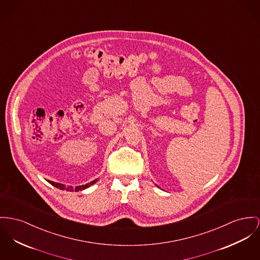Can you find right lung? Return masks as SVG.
Returning a JSON list of instances; mask_svg holds the SVG:
<instances>
[{
  "mask_svg": "<svg viewBox=\"0 0 260 260\" xmlns=\"http://www.w3.org/2000/svg\"><path fill=\"white\" fill-rule=\"evenodd\" d=\"M98 180H99V178H96V179L90 181L89 183H87V184H85V185H80V186H76V187H73V186H71V185L66 186V185H64V184H62V183L54 182V181H51V180H47V181H48L50 184H52L53 186H55V187H57V188H59V189H61V190L82 191L84 190V189H86L87 187H89V186H91L92 184H94Z\"/></svg>",
  "mask_w": 260,
  "mask_h": 260,
  "instance_id": "1",
  "label": "right lung"
}]
</instances>
